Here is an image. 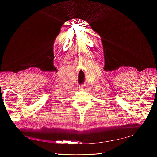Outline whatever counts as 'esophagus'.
Here are the masks:
<instances>
[{"mask_svg":"<svg viewBox=\"0 0 157 157\" xmlns=\"http://www.w3.org/2000/svg\"><path fill=\"white\" fill-rule=\"evenodd\" d=\"M79 88L81 90H84L85 88H86V85H85L84 84L80 85V86H79Z\"/></svg>","mask_w":157,"mask_h":157,"instance_id":"obj_1","label":"esophagus"}]
</instances>
